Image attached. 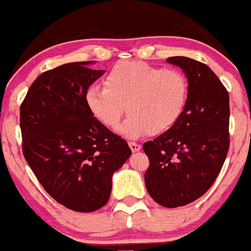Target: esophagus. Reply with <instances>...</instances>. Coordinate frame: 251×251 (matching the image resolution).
<instances>
[{
	"label": "esophagus",
	"mask_w": 251,
	"mask_h": 251,
	"mask_svg": "<svg viewBox=\"0 0 251 251\" xmlns=\"http://www.w3.org/2000/svg\"><path fill=\"white\" fill-rule=\"evenodd\" d=\"M128 146L129 148H131V151L133 153H135V151H139L141 149V145L136 144V142H128Z\"/></svg>",
	"instance_id": "1"
}]
</instances>
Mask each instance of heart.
Returning a JSON list of instances; mask_svg holds the SVG:
<instances>
[{
    "label": "heart",
    "instance_id": "1",
    "mask_svg": "<svg viewBox=\"0 0 251 251\" xmlns=\"http://www.w3.org/2000/svg\"><path fill=\"white\" fill-rule=\"evenodd\" d=\"M188 98L189 82L183 73L139 61L117 63L104 87L93 85L85 94L90 112L109 128L116 127L126 106L129 116L118 132L127 138L169 131L182 116Z\"/></svg>",
    "mask_w": 251,
    "mask_h": 251
}]
</instances>
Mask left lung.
I'll return each instance as SVG.
<instances>
[{"label":"left lung","instance_id":"8db88e82","mask_svg":"<svg viewBox=\"0 0 251 251\" xmlns=\"http://www.w3.org/2000/svg\"><path fill=\"white\" fill-rule=\"evenodd\" d=\"M167 61L186 74L189 98L178 122L144 144L145 184L157 204L173 208L201 198L217 179L229 148V96L205 63L186 56Z\"/></svg>","mask_w":251,"mask_h":251}]
</instances>
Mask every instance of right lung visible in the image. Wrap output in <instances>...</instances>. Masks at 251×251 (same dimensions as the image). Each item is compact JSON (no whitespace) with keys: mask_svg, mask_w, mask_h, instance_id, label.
Here are the masks:
<instances>
[{"mask_svg":"<svg viewBox=\"0 0 251 251\" xmlns=\"http://www.w3.org/2000/svg\"><path fill=\"white\" fill-rule=\"evenodd\" d=\"M91 62L44 72L21 104L25 160L53 199L77 212H94L106 204L113 173L132 153L127 142L89 110V85L104 74L85 67Z\"/></svg>","mask_w":251,"mask_h":251,"instance_id":"1","label":"right lung"}]
</instances>
